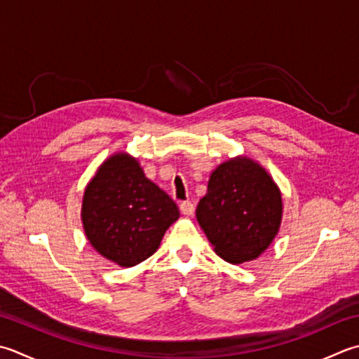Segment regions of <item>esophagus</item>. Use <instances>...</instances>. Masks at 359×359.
I'll list each match as a JSON object with an SVG mask.
<instances>
[{"label":"esophagus","mask_w":359,"mask_h":359,"mask_svg":"<svg viewBox=\"0 0 359 359\" xmlns=\"http://www.w3.org/2000/svg\"><path fill=\"white\" fill-rule=\"evenodd\" d=\"M180 212L184 213L185 216H191L193 215V212H194V205L189 201H185V202H182L180 203Z\"/></svg>","instance_id":"34e87169"}]
</instances>
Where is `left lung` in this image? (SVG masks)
I'll return each instance as SVG.
<instances>
[{
	"label": "left lung",
	"instance_id": "8db88e82",
	"mask_svg": "<svg viewBox=\"0 0 359 359\" xmlns=\"http://www.w3.org/2000/svg\"><path fill=\"white\" fill-rule=\"evenodd\" d=\"M282 194L268 171L248 157L224 161L210 175L196 217L215 252L229 263L258 258L282 224Z\"/></svg>",
	"mask_w": 359,
	"mask_h": 359
}]
</instances>
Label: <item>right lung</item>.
I'll list each match as a JSON object with an SVG mask.
<instances>
[{"label":"right lung","mask_w":359,"mask_h":359,"mask_svg":"<svg viewBox=\"0 0 359 359\" xmlns=\"http://www.w3.org/2000/svg\"><path fill=\"white\" fill-rule=\"evenodd\" d=\"M81 216L95 250L121 268H132L158 249L180 213L170 196L146 177L135 158L118 152L90 180Z\"/></svg>","instance_id":"1"}]
</instances>
